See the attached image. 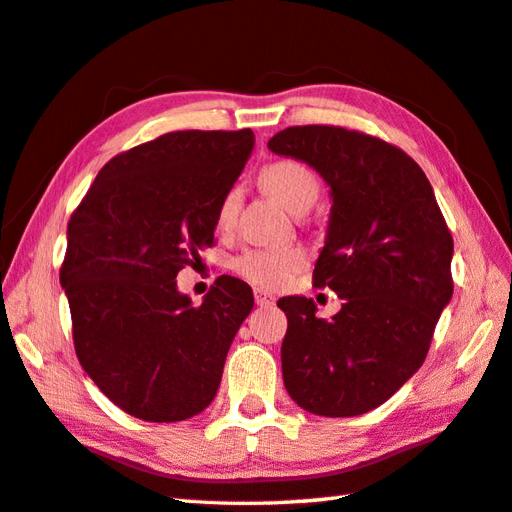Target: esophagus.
Segmentation results:
<instances>
[{"label": "esophagus", "mask_w": 512, "mask_h": 512, "mask_svg": "<svg viewBox=\"0 0 512 512\" xmlns=\"http://www.w3.org/2000/svg\"><path fill=\"white\" fill-rule=\"evenodd\" d=\"M255 303H257V306H262V308H270V306H275V297L270 295V292L257 288L255 290Z\"/></svg>", "instance_id": "esophagus-1"}]
</instances>
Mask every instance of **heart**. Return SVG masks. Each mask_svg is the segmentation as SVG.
<instances>
[{
    "label": "heart",
    "mask_w": 512,
    "mask_h": 512,
    "mask_svg": "<svg viewBox=\"0 0 512 512\" xmlns=\"http://www.w3.org/2000/svg\"><path fill=\"white\" fill-rule=\"evenodd\" d=\"M262 184L273 198L286 206L290 213L308 211L319 200L321 180L312 167L295 158H279L268 162L262 169ZM239 193L231 189L217 204L215 220L217 226L226 231L231 228L237 215ZM306 266V253L295 246L284 248H253L235 257L233 270L250 284L262 290H281L286 288L292 277Z\"/></svg>",
    "instance_id": "b5f03b06"
}]
</instances>
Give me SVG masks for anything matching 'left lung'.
I'll use <instances>...</instances> for the list:
<instances>
[{
	"label": "left lung",
	"mask_w": 512,
	"mask_h": 512,
	"mask_svg": "<svg viewBox=\"0 0 512 512\" xmlns=\"http://www.w3.org/2000/svg\"><path fill=\"white\" fill-rule=\"evenodd\" d=\"M328 182L332 211L314 286L343 299L330 321L284 297L281 372L290 398L317 416L383 405L427 358L453 295V237L431 184L396 145L334 125L288 127L268 140Z\"/></svg>",
	"instance_id": "8db88e82"
}]
</instances>
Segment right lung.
Returning a JSON list of instances; mask_svg holds the SVG:
<instances>
[{
    "mask_svg": "<svg viewBox=\"0 0 512 512\" xmlns=\"http://www.w3.org/2000/svg\"><path fill=\"white\" fill-rule=\"evenodd\" d=\"M255 134L171 132L114 156L70 217L61 286L76 356L129 416L178 422L211 405L253 290L222 275L193 306L176 277L213 246L217 204Z\"/></svg>",
    "mask_w": 512,
    "mask_h": 512,
    "instance_id": "1",
    "label": "right lung"
}]
</instances>
